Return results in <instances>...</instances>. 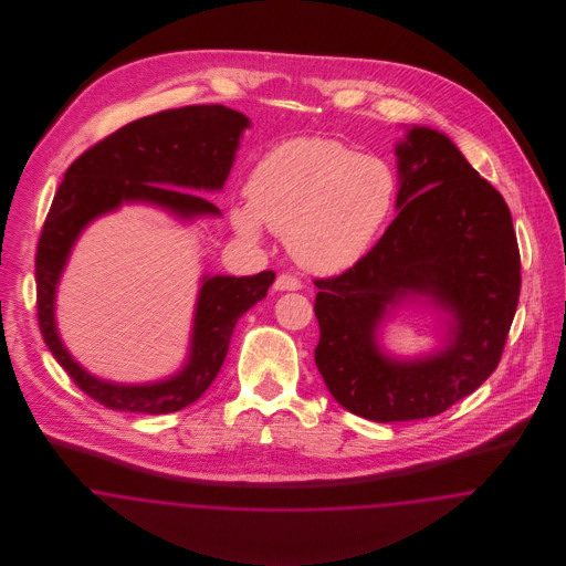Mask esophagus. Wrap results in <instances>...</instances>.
<instances>
[{
  "label": "esophagus",
  "instance_id": "obj_1",
  "mask_svg": "<svg viewBox=\"0 0 566 566\" xmlns=\"http://www.w3.org/2000/svg\"><path fill=\"white\" fill-rule=\"evenodd\" d=\"M301 286H303L301 280L295 277V275H289V273L277 275V277H275V284H273L275 291H298Z\"/></svg>",
  "mask_w": 566,
  "mask_h": 566
}]
</instances>
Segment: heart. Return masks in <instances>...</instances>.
<instances>
[{"instance_id":"obj_1","label":"heart","mask_w":566,"mask_h":566,"mask_svg":"<svg viewBox=\"0 0 566 566\" xmlns=\"http://www.w3.org/2000/svg\"><path fill=\"white\" fill-rule=\"evenodd\" d=\"M395 169L331 137H293L250 174L248 203L233 210L245 238L263 224L286 235L296 263L316 273L352 268L376 242L397 199Z\"/></svg>"}]
</instances>
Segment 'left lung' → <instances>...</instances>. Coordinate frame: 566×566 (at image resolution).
<instances>
[{
    "label": "left lung",
    "mask_w": 566,
    "mask_h": 566,
    "mask_svg": "<svg viewBox=\"0 0 566 566\" xmlns=\"http://www.w3.org/2000/svg\"><path fill=\"white\" fill-rule=\"evenodd\" d=\"M397 157V218L350 270L314 280L316 367L337 403L374 422L439 416L480 388L503 356L522 284L510 208L452 139L413 127ZM416 295L453 316L451 342L395 361L378 350L376 326Z\"/></svg>",
    "instance_id": "1"
}]
</instances>
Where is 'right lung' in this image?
Here are the masks:
<instances>
[{"mask_svg": "<svg viewBox=\"0 0 566 566\" xmlns=\"http://www.w3.org/2000/svg\"><path fill=\"white\" fill-rule=\"evenodd\" d=\"M250 120L224 106H187L137 118L72 163L54 192L35 252L38 324L56 363L97 403L135 413H171L197 401L218 376L235 323L265 298L275 273L203 277L190 356L178 376L144 386L109 384L86 374L63 348L54 326V291L82 229L123 201H146L182 218L220 214L192 190H220Z\"/></svg>", "mask_w": 566, "mask_h": 566, "instance_id": "add662e5", "label": "right lung"}]
</instances>
